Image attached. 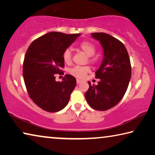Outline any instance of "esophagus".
Instances as JSON below:
<instances>
[{
	"mask_svg": "<svg viewBox=\"0 0 155 155\" xmlns=\"http://www.w3.org/2000/svg\"><path fill=\"white\" fill-rule=\"evenodd\" d=\"M81 82H82V81L80 80H77V84H80Z\"/></svg>",
	"mask_w": 155,
	"mask_h": 155,
	"instance_id": "obj_1",
	"label": "esophagus"
}]
</instances>
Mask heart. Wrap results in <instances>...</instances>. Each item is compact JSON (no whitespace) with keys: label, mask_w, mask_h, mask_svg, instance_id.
<instances>
[{"label":"heart","mask_w":155,"mask_h":155,"mask_svg":"<svg viewBox=\"0 0 155 155\" xmlns=\"http://www.w3.org/2000/svg\"><path fill=\"white\" fill-rule=\"evenodd\" d=\"M78 48H79L80 50H82L86 55L89 57L93 56L96 51V49L94 45L88 41H84L80 42V44L78 45ZM62 58L67 64H71L72 62L71 51L69 49H65L62 54ZM90 60L91 62H95V60L92 59V58H91ZM90 68L87 67V66H84V67L75 66V67H73V68H70V69L68 70V73L75 78L82 79V78H84L85 77L86 75H87L88 73L90 72Z\"/></svg>","instance_id":"heart-1"}]
</instances>
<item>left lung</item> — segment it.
<instances>
[{
  "instance_id": "1",
  "label": "left lung",
  "mask_w": 155,
  "mask_h": 155,
  "mask_svg": "<svg viewBox=\"0 0 155 155\" xmlns=\"http://www.w3.org/2000/svg\"><path fill=\"white\" fill-rule=\"evenodd\" d=\"M93 38L100 42L104 58L95 78L97 85H91L85 98L91 108L106 110L120 102L127 90L131 78V65L127 50L120 40L105 33H93Z\"/></svg>"
}]
</instances>
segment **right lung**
Here are the masks:
<instances>
[{
    "instance_id": "1",
    "label": "right lung",
    "mask_w": 155,
    "mask_h": 155,
    "mask_svg": "<svg viewBox=\"0 0 155 155\" xmlns=\"http://www.w3.org/2000/svg\"><path fill=\"white\" fill-rule=\"evenodd\" d=\"M80 35L49 32L33 41L25 55L22 75L28 94L47 112L62 110L75 87L73 76L67 74L62 82H56L55 74H64L63 52Z\"/></svg>"
}]
</instances>
